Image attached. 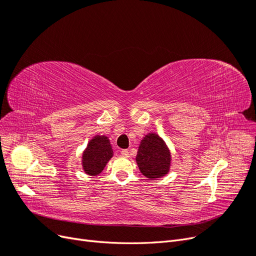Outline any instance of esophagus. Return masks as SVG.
I'll return each mask as SVG.
<instances>
[{"label": "esophagus", "instance_id": "esophagus-1", "mask_svg": "<svg viewBox=\"0 0 256 256\" xmlns=\"http://www.w3.org/2000/svg\"><path fill=\"white\" fill-rule=\"evenodd\" d=\"M122 156H125V157H129V150H122Z\"/></svg>", "mask_w": 256, "mask_h": 256}]
</instances>
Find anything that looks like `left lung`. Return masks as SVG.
Instances as JSON below:
<instances>
[{"mask_svg": "<svg viewBox=\"0 0 256 256\" xmlns=\"http://www.w3.org/2000/svg\"><path fill=\"white\" fill-rule=\"evenodd\" d=\"M140 172L150 180L166 176L171 168L172 156L164 138L157 134H147L138 145L136 157Z\"/></svg>", "mask_w": 256, "mask_h": 256, "instance_id": "1", "label": "left lung"}]
</instances>
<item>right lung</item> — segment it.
<instances>
[{
  "mask_svg": "<svg viewBox=\"0 0 256 256\" xmlns=\"http://www.w3.org/2000/svg\"><path fill=\"white\" fill-rule=\"evenodd\" d=\"M112 157L113 150L108 136H95L90 138L82 154V168L84 173L97 176L102 172Z\"/></svg>",
  "mask_w": 256,
  "mask_h": 256,
  "instance_id": "obj_1",
  "label": "right lung"
}]
</instances>
